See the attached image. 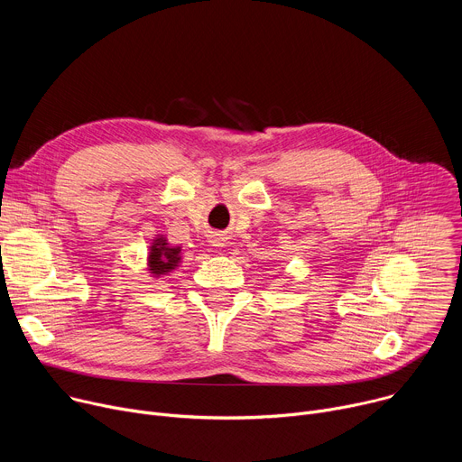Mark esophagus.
<instances>
[{"instance_id":"obj_1","label":"esophagus","mask_w":462,"mask_h":462,"mask_svg":"<svg viewBox=\"0 0 462 462\" xmlns=\"http://www.w3.org/2000/svg\"><path fill=\"white\" fill-rule=\"evenodd\" d=\"M221 241H223V239H221V237H214V239H212V243H214V246H221V245H223V243H221Z\"/></svg>"}]
</instances>
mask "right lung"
Segmentation results:
<instances>
[{
	"mask_svg": "<svg viewBox=\"0 0 462 462\" xmlns=\"http://www.w3.org/2000/svg\"><path fill=\"white\" fill-rule=\"evenodd\" d=\"M179 248H168L164 239H155L150 254V271L157 276L170 273L179 263Z\"/></svg>",
	"mask_w": 462,
	"mask_h": 462,
	"instance_id": "obj_1",
	"label": "right lung"
}]
</instances>
